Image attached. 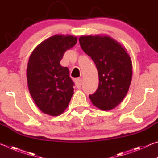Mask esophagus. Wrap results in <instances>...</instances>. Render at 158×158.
<instances>
[{"instance_id": "1", "label": "esophagus", "mask_w": 158, "mask_h": 158, "mask_svg": "<svg viewBox=\"0 0 158 158\" xmlns=\"http://www.w3.org/2000/svg\"><path fill=\"white\" fill-rule=\"evenodd\" d=\"M75 84L77 87L78 88V89H80L81 86V84H82V79H77L75 81Z\"/></svg>"}]
</instances>
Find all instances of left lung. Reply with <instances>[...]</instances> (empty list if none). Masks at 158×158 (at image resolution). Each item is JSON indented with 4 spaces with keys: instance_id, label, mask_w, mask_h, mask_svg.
I'll list each match as a JSON object with an SVG mask.
<instances>
[{
    "instance_id": "1",
    "label": "left lung",
    "mask_w": 158,
    "mask_h": 158,
    "mask_svg": "<svg viewBox=\"0 0 158 158\" xmlns=\"http://www.w3.org/2000/svg\"><path fill=\"white\" fill-rule=\"evenodd\" d=\"M79 40L98 72V88L89 95L90 100L101 110L115 108L126 95L132 81L130 55L119 42L109 36H81Z\"/></svg>"
}]
</instances>
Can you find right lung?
I'll list each match as a JSON object with an SVG mask.
<instances>
[{
	"instance_id": "add662e5",
	"label": "right lung",
	"mask_w": 158,
	"mask_h": 158,
	"mask_svg": "<svg viewBox=\"0 0 158 158\" xmlns=\"http://www.w3.org/2000/svg\"><path fill=\"white\" fill-rule=\"evenodd\" d=\"M77 37L56 35L41 42L32 52L27 66L29 92L44 114L58 116L68 107L74 94V83L67 67L60 62L67 50L76 44Z\"/></svg>"
}]
</instances>
